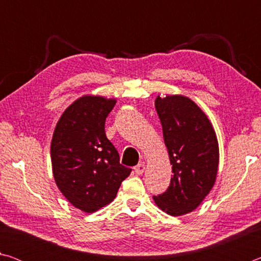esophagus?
I'll use <instances>...</instances> for the list:
<instances>
[{"instance_id": "obj_1", "label": "esophagus", "mask_w": 261, "mask_h": 261, "mask_svg": "<svg viewBox=\"0 0 261 261\" xmlns=\"http://www.w3.org/2000/svg\"><path fill=\"white\" fill-rule=\"evenodd\" d=\"M135 171H136L137 175H143L144 171H145V163L141 162V163H139V165H137L135 167Z\"/></svg>"}]
</instances>
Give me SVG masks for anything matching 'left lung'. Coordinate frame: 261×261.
<instances>
[{
  "label": "left lung",
  "instance_id": "8db88e82",
  "mask_svg": "<svg viewBox=\"0 0 261 261\" xmlns=\"http://www.w3.org/2000/svg\"><path fill=\"white\" fill-rule=\"evenodd\" d=\"M173 178L166 192L154 196L165 213L180 216L197 208L214 187L219 168V143L210 118L184 95L155 99Z\"/></svg>",
  "mask_w": 261,
  "mask_h": 261
}]
</instances>
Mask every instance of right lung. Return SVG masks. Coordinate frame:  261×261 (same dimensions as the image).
<instances>
[{
	"label": "right lung",
	"instance_id": "obj_1",
	"mask_svg": "<svg viewBox=\"0 0 261 261\" xmlns=\"http://www.w3.org/2000/svg\"><path fill=\"white\" fill-rule=\"evenodd\" d=\"M116 99L83 95L69 106L55 126L50 159L55 183L70 204L93 213L112 202L131 169L105 132Z\"/></svg>",
	"mask_w": 261,
	"mask_h": 261
}]
</instances>
